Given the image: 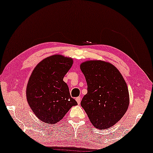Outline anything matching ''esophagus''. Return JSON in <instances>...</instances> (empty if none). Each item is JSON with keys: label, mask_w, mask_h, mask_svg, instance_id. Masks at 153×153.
<instances>
[{"label": "esophagus", "mask_w": 153, "mask_h": 153, "mask_svg": "<svg viewBox=\"0 0 153 153\" xmlns=\"http://www.w3.org/2000/svg\"><path fill=\"white\" fill-rule=\"evenodd\" d=\"M76 100L77 101V104H80V100H81L80 97H76Z\"/></svg>", "instance_id": "1"}]
</instances>
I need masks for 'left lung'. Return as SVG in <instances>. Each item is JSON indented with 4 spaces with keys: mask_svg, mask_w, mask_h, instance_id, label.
Returning a JSON list of instances; mask_svg holds the SVG:
<instances>
[{
    "mask_svg": "<svg viewBox=\"0 0 153 153\" xmlns=\"http://www.w3.org/2000/svg\"><path fill=\"white\" fill-rule=\"evenodd\" d=\"M88 92L81 106L95 128L108 129L126 113L129 106L127 84L120 71L102 60H88L80 65Z\"/></svg>",
    "mask_w": 153,
    "mask_h": 153,
    "instance_id": "1",
    "label": "left lung"
}]
</instances>
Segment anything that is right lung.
<instances>
[{"instance_id":"1","label":"right lung","mask_w":153,"mask_h":153,"mask_svg":"<svg viewBox=\"0 0 153 153\" xmlns=\"http://www.w3.org/2000/svg\"><path fill=\"white\" fill-rule=\"evenodd\" d=\"M73 63L71 58L53 55L43 59L31 73L27 85V100L33 113L42 122L56 124L77 104L63 81Z\"/></svg>"}]
</instances>
